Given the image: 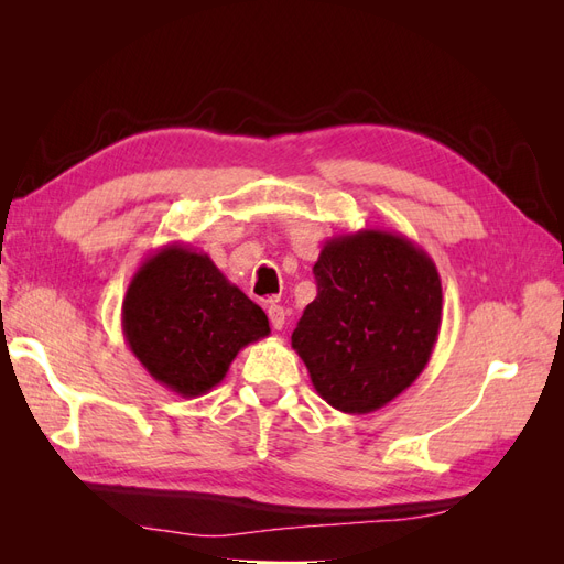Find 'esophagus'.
I'll list each match as a JSON object with an SVG mask.
<instances>
[{
	"mask_svg": "<svg viewBox=\"0 0 564 564\" xmlns=\"http://www.w3.org/2000/svg\"><path fill=\"white\" fill-rule=\"evenodd\" d=\"M268 317H270L272 329H282V327H284L286 313H284L282 305H278V303H270V305H268Z\"/></svg>",
	"mask_w": 564,
	"mask_h": 564,
	"instance_id": "obj_1",
	"label": "esophagus"
}]
</instances>
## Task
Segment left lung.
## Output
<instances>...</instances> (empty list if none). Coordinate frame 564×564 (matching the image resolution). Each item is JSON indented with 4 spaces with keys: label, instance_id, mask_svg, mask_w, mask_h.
Here are the masks:
<instances>
[{
    "label": "left lung",
    "instance_id": "8db88e82",
    "mask_svg": "<svg viewBox=\"0 0 564 564\" xmlns=\"http://www.w3.org/2000/svg\"><path fill=\"white\" fill-rule=\"evenodd\" d=\"M313 272L317 296L292 348L324 402L377 412L431 360L442 322L437 268L404 235L365 228L324 242Z\"/></svg>",
    "mask_w": 564,
    "mask_h": 564
}]
</instances>
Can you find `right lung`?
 <instances>
[{"label": "right lung", "instance_id": "right-lung-1", "mask_svg": "<svg viewBox=\"0 0 564 564\" xmlns=\"http://www.w3.org/2000/svg\"><path fill=\"white\" fill-rule=\"evenodd\" d=\"M129 350L152 379L199 398L245 346L270 334L265 313L191 245H164L135 270L122 301Z\"/></svg>", "mask_w": 564, "mask_h": 564}]
</instances>
